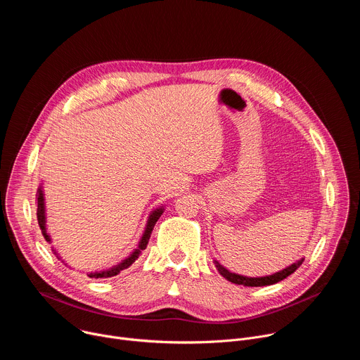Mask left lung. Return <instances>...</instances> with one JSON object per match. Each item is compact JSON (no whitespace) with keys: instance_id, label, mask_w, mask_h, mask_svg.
Segmentation results:
<instances>
[{"instance_id":"1","label":"left lung","mask_w":360,"mask_h":360,"mask_svg":"<svg viewBox=\"0 0 360 360\" xmlns=\"http://www.w3.org/2000/svg\"><path fill=\"white\" fill-rule=\"evenodd\" d=\"M303 259L297 261L296 264L288 266L286 269L283 271H279L274 275H269V276H262V278H246V276H242V275H236V274H232L229 272L228 269H225L218 261H214L218 272L225 278L228 279L229 282L232 283H236V285H243V286H266V285H274V283H278L281 281H283L285 278H288L289 275H292L300 265H302Z\"/></svg>"}]
</instances>
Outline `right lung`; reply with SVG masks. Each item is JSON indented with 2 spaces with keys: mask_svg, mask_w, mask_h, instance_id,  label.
Masks as SVG:
<instances>
[{
  "mask_svg": "<svg viewBox=\"0 0 360 360\" xmlns=\"http://www.w3.org/2000/svg\"><path fill=\"white\" fill-rule=\"evenodd\" d=\"M162 212H164V210L160 208V210L153 211V212L149 215V219H148L145 232H143V235H142V238H141L139 246H138V249H135V250L132 252V255L129 256V258H127V259L122 261L120 265H117V266H114V268H111V269L102 271V272H95V274H88V276H89V278H95V279H98V278H111V276L118 275L121 271L129 268V266L139 258L141 252L146 248L148 240H149L150 233H152V229H153V226H155V224H157V221L160 219V217L162 215ZM37 219H38V225H39V228H41V232H42L45 240L49 242V236H48L46 229H45V207H44V193H42V188H41V186L38 188V192H37Z\"/></svg>",
  "mask_w": 360,
  "mask_h": 360,
  "instance_id": "add662e5",
  "label": "right lung"
}]
</instances>
